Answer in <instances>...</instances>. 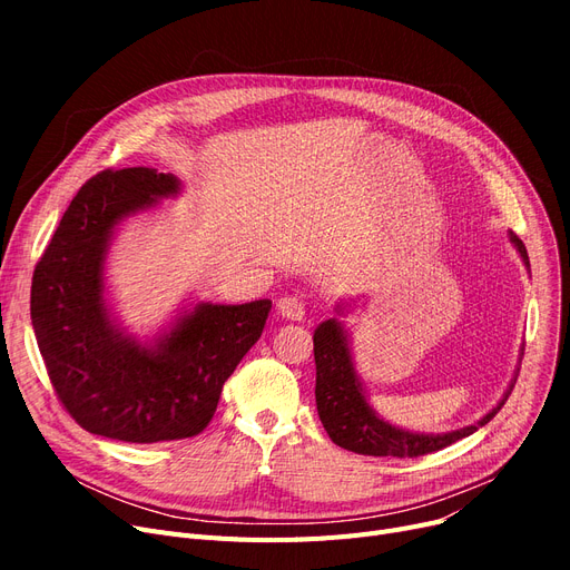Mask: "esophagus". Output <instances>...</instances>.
Segmentation results:
<instances>
[{"mask_svg":"<svg viewBox=\"0 0 570 570\" xmlns=\"http://www.w3.org/2000/svg\"><path fill=\"white\" fill-rule=\"evenodd\" d=\"M277 314L286 321H303L305 303L297 295H286L277 303Z\"/></svg>","mask_w":570,"mask_h":570,"instance_id":"34e87169","label":"esophagus"}]
</instances>
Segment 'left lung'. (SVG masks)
Masks as SVG:
<instances>
[{
	"mask_svg": "<svg viewBox=\"0 0 570 570\" xmlns=\"http://www.w3.org/2000/svg\"><path fill=\"white\" fill-rule=\"evenodd\" d=\"M511 243L520 252L527 269L529 256L522 239L511 230L508 233ZM337 312L342 307L337 305ZM314 361H316V409L321 423L340 448L357 455H374V458H421L441 451V448L451 445L478 428L488 425L499 409L505 404L508 395L513 393V385L518 381V372L508 385V391L499 400V404L485 413L481 421L466 425L462 430H453L445 434H417L402 428H395L367 404L365 387L357 379L353 367V357L348 348V333L337 318L323 321L314 331ZM522 361V353H520Z\"/></svg>",
	"mask_w": 570,
	"mask_h": 570,
	"instance_id": "1",
	"label": "left lung"
}]
</instances>
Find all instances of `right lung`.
<instances>
[{
  "instance_id": "obj_1",
  "label": "right lung",
  "mask_w": 570,
  "mask_h": 570,
  "mask_svg": "<svg viewBox=\"0 0 570 570\" xmlns=\"http://www.w3.org/2000/svg\"><path fill=\"white\" fill-rule=\"evenodd\" d=\"M155 168L104 170L80 187L32 279V325L59 402L87 432L157 443L200 434L222 387L258 342L273 303H196L140 342L106 303V256L117 226L177 196Z\"/></svg>"
}]
</instances>
